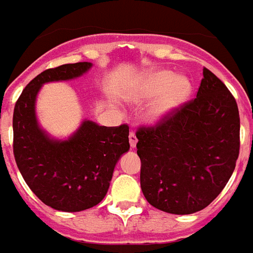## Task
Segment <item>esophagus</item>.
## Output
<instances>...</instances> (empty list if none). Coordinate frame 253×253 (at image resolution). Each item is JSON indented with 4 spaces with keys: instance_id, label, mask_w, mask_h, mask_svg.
<instances>
[{
    "instance_id": "1",
    "label": "esophagus",
    "mask_w": 253,
    "mask_h": 253,
    "mask_svg": "<svg viewBox=\"0 0 253 253\" xmlns=\"http://www.w3.org/2000/svg\"><path fill=\"white\" fill-rule=\"evenodd\" d=\"M129 145H130V147H132V149H134V147H136L137 137H136V134H134V132L129 133Z\"/></svg>"
}]
</instances>
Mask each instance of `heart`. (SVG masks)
Masks as SVG:
<instances>
[{
	"label": "heart",
	"instance_id": "1",
	"mask_svg": "<svg viewBox=\"0 0 253 253\" xmlns=\"http://www.w3.org/2000/svg\"><path fill=\"white\" fill-rule=\"evenodd\" d=\"M192 94V84L187 77L176 76L171 70H158L143 76L133 88V98L146 99L159 95L151 107L153 120H162L173 114Z\"/></svg>",
	"mask_w": 253,
	"mask_h": 253
}]
</instances>
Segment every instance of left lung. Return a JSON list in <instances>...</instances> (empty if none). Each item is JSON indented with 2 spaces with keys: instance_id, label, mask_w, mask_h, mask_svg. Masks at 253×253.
Returning a JSON list of instances; mask_svg holds the SVG:
<instances>
[{
  "instance_id": "8db88e82",
  "label": "left lung",
  "mask_w": 253,
  "mask_h": 253,
  "mask_svg": "<svg viewBox=\"0 0 253 253\" xmlns=\"http://www.w3.org/2000/svg\"><path fill=\"white\" fill-rule=\"evenodd\" d=\"M196 98L137 130L141 189L147 203L171 214L207 208L225 188L239 157L238 104L204 68Z\"/></svg>"
}]
</instances>
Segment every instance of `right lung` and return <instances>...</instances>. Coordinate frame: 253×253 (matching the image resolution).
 I'll use <instances>...</instances> for the list:
<instances>
[{"label":"right lung","mask_w":253,"mask_h":253,"mask_svg":"<svg viewBox=\"0 0 253 253\" xmlns=\"http://www.w3.org/2000/svg\"><path fill=\"white\" fill-rule=\"evenodd\" d=\"M91 66L77 62L44 70L14 107L13 151L24 181L45 205L69 213L90 209L104 199L117 161L129 150V126L84 120L68 139L52 138L39 126L35 103L44 84L74 80Z\"/></svg>","instance_id":"1"}]
</instances>
